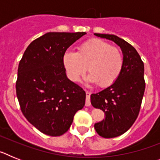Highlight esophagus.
<instances>
[{
	"label": "esophagus",
	"mask_w": 160,
	"mask_h": 160,
	"mask_svg": "<svg viewBox=\"0 0 160 160\" xmlns=\"http://www.w3.org/2000/svg\"><path fill=\"white\" fill-rule=\"evenodd\" d=\"M87 94V98H86V106L87 107H90L91 105V103H90V93L89 91H87L86 92Z\"/></svg>",
	"instance_id": "34e87169"
}]
</instances>
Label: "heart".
I'll list each match as a JSON object with an SVG mask.
<instances>
[{
    "mask_svg": "<svg viewBox=\"0 0 160 160\" xmlns=\"http://www.w3.org/2000/svg\"><path fill=\"white\" fill-rule=\"evenodd\" d=\"M62 62L72 81H78L87 66L90 73L86 80L104 87L113 84L119 77L123 67V55L118 47L105 41L91 39L82 44L76 53L66 52Z\"/></svg>",
    "mask_w": 160,
    "mask_h": 160,
    "instance_id": "obj_1",
    "label": "heart"
}]
</instances>
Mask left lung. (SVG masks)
<instances>
[{"mask_svg":"<svg viewBox=\"0 0 160 160\" xmlns=\"http://www.w3.org/2000/svg\"><path fill=\"white\" fill-rule=\"evenodd\" d=\"M94 35L116 43L123 55V67L116 81L90 95L93 107L102 110L106 116L94 124V129L103 138H114L128 131L138 117L145 90L144 64L136 49L122 38L113 34Z\"/></svg>","mask_w":160,"mask_h":160,"instance_id":"left-lung-1","label":"left lung"}]
</instances>
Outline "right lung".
Segmentation results:
<instances>
[{
    "instance_id": "obj_1",
    "label": "right lung",
    "mask_w": 160,
    "mask_h": 160,
    "mask_svg": "<svg viewBox=\"0 0 160 160\" xmlns=\"http://www.w3.org/2000/svg\"><path fill=\"white\" fill-rule=\"evenodd\" d=\"M85 32H49L32 41L20 61L16 92L21 110L38 130L60 136L83 108L86 92L68 78L62 58Z\"/></svg>"
}]
</instances>
